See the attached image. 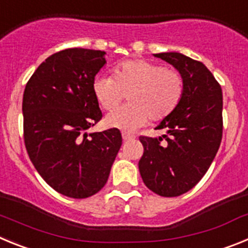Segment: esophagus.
<instances>
[{"label": "esophagus", "mask_w": 248, "mask_h": 248, "mask_svg": "<svg viewBox=\"0 0 248 248\" xmlns=\"http://www.w3.org/2000/svg\"><path fill=\"white\" fill-rule=\"evenodd\" d=\"M122 137H123V140H124V141H128V140H133L135 138L134 135L130 134V133H126V131H123Z\"/></svg>", "instance_id": "esophagus-1"}]
</instances>
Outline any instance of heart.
Returning a JSON list of instances; mask_svg holds the SVG:
<instances>
[{
	"mask_svg": "<svg viewBox=\"0 0 248 248\" xmlns=\"http://www.w3.org/2000/svg\"><path fill=\"white\" fill-rule=\"evenodd\" d=\"M100 108L113 110L128 95L129 104L105 117L109 128L133 131L148 120L161 122L179 107L185 92L181 73L145 59H130L117 64L111 77L98 76L92 83Z\"/></svg>",
	"mask_w": 248,
	"mask_h": 248,
	"instance_id": "b5f03b06",
	"label": "heart"
}]
</instances>
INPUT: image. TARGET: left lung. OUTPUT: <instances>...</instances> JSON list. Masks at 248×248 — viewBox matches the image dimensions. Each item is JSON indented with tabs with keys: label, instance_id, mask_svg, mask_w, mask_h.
<instances>
[{
	"label": "left lung",
	"instance_id": "1",
	"mask_svg": "<svg viewBox=\"0 0 248 248\" xmlns=\"http://www.w3.org/2000/svg\"><path fill=\"white\" fill-rule=\"evenodd\" d=\"M184 77L180 104L155 129L159 138L139 137L144 153L139 171L148 189L175 198L191 190L209 170L222 139V91L203 63L181 53L154 54Z\"/></svg>",
	"mask_w": 248,
	"mask_h": 248
}]
</instances>
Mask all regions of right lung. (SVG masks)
I'll return each mask as SVG.
<instances>
[{
    "label": "right lung",
    "instance_id": "add662e5",
    "mask_svg": "<svg viewBox=\"0 0 248 248\" xmlns=\"http://www.w3.org/2000/svg\"><path fill=\"white\" fill-rule=\"evenodd\" d=\"M104 50L68 48L48 57L26 84L22 102L26 150L59 194L85 199L107 184L122 146L115 128L87 133L102 119L92 83Z\"/></svg>",
    "mask_w": 248,
    "mask_h": 248
}]
</instances>
